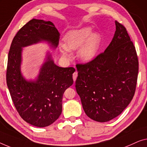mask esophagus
Listing matches in <instances>:
<instances>
[{
    "mask_svg": "<svg viewBox=\"0 0 147 147\" xmlns=\"http://www.w3.org/2000/svg\"><path fill=\"white\" fill-rule=\"evenodd\" d=\"M77 76H78V73H77V72H76V71H75V72H74V73H73V78L74 81H75L76 79V78H77Z\"/></svg>",
    "mask_w": 147,
    "mask_h": 147,
    "instance_id": "obj_1",
    "label": "esophagus"
}]
</instances>
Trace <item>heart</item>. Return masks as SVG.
<instances>
[{
  "label": "heart",
  "mask_w": 147,
  "mask_h": 147,
  "mask_svg": "<svg viewBox=\"0 0 147 147\" xmlns=\"http://www.w3.org/2000/svg\"><path fill=\"white\" fill-rule=\"evenodd\" d=\"M65 45L60 46L63 57H71V50L79 49L78 56L83 61H90L96 57L101 44V36L98 33H92L90 27L71 30L65 37Z\"/></svg>",
  "instance_id": "obj_1"
}]
</instances>
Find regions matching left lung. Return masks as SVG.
<instances>
[{
	"label": "left lung",
	"instance_id": "8db88e82",
	"mask_svg": "<svg viewBox=\"0 0 147 147\" xmlns=\"http://www.w3.org/2000/svg\"><path fill=\"white\" fill-rule=\"evenodd\" d=\"M110 45L93 60L76 65V92L86 115L104 123L119 116L135 94L138 60L133 42L123 24L116 20Z\"/></svg>",
	"mask_w": 147,
	"mask_h": 147
}]
</instances>
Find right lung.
Masks as SVG:
<instances>
[{"instance_id":"obj_1","label":"right lung","mask_w":147,"mask_h":147,"mask_svg":"<svg viewBox=\"0 0 147 147\" xmlns=\"http://www.w3.org/2000/svg\"><path fill=\"white\" fill-rule=\"evenodd\" d=\"M59 36L52 22L33 18L16 33L9 52L7 84L12 102L22 119L35 127H47L59 119L63 94L73 84L75 69L58 67L49 55L37 79L27 81L20 72L22 48L43 40L56 48Z\"/></svg>"}]
</instances>
